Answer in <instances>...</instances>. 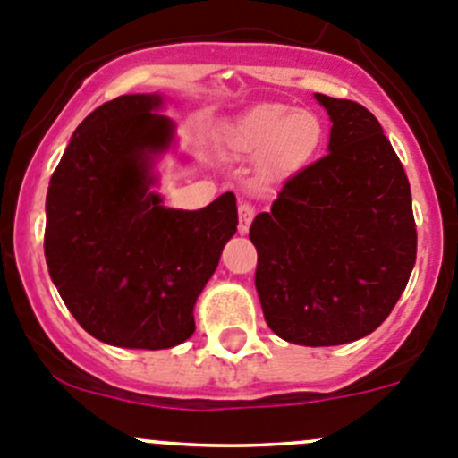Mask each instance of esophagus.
Returning <instances> with one entry per match:
<instances>
[{"instance_id": "esophagus-1", "label": "esophagus", "mask_w": 458, "mask_h": 458, "mask_svg": "<svg viewBox=\"0 0 458 458\" xmlns=\"http://www.w3.org/2000/svg\"><path fill=\"white\" fill-rule=\"evenodd\" d=\"M255 215H257V208L252 206V203L248 201L239 203V233H248Z\"/></svg>"}]
</instances>
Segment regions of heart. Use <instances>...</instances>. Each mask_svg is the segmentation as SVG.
Returning <instances> with one entry per match:
<instances>
[{"instance_id": "obj_1", "label": "heart", "mask_w": 458, "mask_h": 458, "mask_svg": "<svg viewBox=\"0 0 458 458\" xmlns=\"http://www.w3.org/2000/svg\"><path fill=\"white\" fill-rule=\"evenodd\" d=\"M323 140V123L310 110L263 104L228 131V143L242 155L263 157L272 170H294L306 164Z\"/></svg>"}]
</instances>
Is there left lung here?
<instances>
[{
  "mask_svg": "<svg viewBox=\"0 0 458 458\" xmlns=\"http://www.w3.org/2000/svg\"><path fill=\"white\" fill-rule=\"evenodd\" d=\"M317 99L332 119L330 152L290 174L250 225L266 323L312 348L377 330L417 261L410 182L381 123L357 101Z\"/></svg>",
  "mask_w": 458,
  "mask_h": 458,
  "instance_id": "8db88e82",
  "label": "left lung"
}]
</instances>
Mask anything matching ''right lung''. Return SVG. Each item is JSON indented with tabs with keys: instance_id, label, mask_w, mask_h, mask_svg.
I'll list each match as a JSON object with an SVG mask.
<instances>
[{
	"instance_id": "add662e5",
	"label": "right lung",
	"mask_w": 458,
	"mask_h": 458,
	"mask_svg": "<svg viewBox=\"0 0 458 458\" xmlns=\"http://www.w3.org/2000/svg\"><path fill=\"white\" fill-rule=\"evenodd\" d=\"M159 95H122L77 126L46 197L44 252L71 315L104 344L164 350L195 332L197 297L237 233V197L173 210L148 157L168 148Z\"/></svg>"
}]
</instances>
